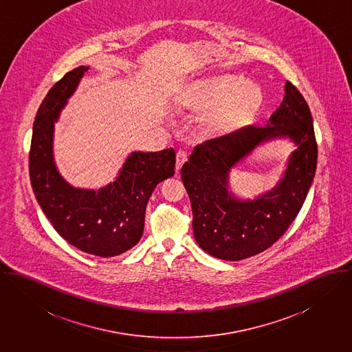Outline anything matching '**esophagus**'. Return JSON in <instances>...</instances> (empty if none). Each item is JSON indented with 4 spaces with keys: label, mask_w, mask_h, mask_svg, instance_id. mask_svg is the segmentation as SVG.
Listing matches in <instances>:
<instances>
[{
    "label": "esophagus",
    "mask_w": 352,
    "mask_h": 352,
    "mask_svg": "<svg viewBox=\"0 0 352 352\" xmlns=\"http://www.w3.org/2000/svg\"><path fill=\"white\" fill-rule=\"evenodd\" d=\"M188 160V154L185 153V151H182V150H179L178 153H177V163H175V170L177 171H179L181 170V167L184 166V163Z\"/></svg>",
    "instance_id": "esophagus-1"
}]
</instances>
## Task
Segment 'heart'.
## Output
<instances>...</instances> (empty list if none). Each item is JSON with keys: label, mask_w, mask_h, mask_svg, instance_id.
<instances>
[{"label": "heart", "mask_w": 352, "mask_h": 352, "mask_svg": "<svg viewBox=\"0 0 352 352\" xmlns=\"http://www.w3.org/2000/svg\"><path fill=\"white\" fill-rule=\"evenodd\" d=\"M265 101L262 87L237 76L195 82L179 96L181 105L206 112L205 124L216 133H231L250 125Z\"/></svg>", "instance_id": "heart-1"}]
</instances>
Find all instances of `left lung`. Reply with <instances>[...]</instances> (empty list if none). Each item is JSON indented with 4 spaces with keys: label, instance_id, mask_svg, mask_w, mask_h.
<instances>
[{
    "label": "left lung",
    "instance_id": "8db88e82",
    "mask_svg": "<svg viewBox=\"0 0 352 352\" xmlns=\"http://www.w3.org/2000/svg\"><path fill=\"white\" fill-rule=\"evenodd\" d=\"M274 138L296 146L281 181L255 200H241L229 188V171L256 146ZM317 143L311 109L289 80L285 97L265 126H245L208 140L193 150L181 177L193 210L198 245L223 261L254 256L286 232L311 189Z\"/></svg>",
    "mask_w": 352,
    "mask_h": 352
}]
</instances>
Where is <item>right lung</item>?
<instances>
[{"label":"right lung","instance_id":"add662e5","mask_svg":"<svg viewBox=\"0 0 352 352\" xmlns=\"http://www.w3.org/2000/svg\"><path fill=\"white\" fill-rule=\"evenodd\" d=\"M87 70L79 66L69 72L43 100L34 122L30 178L41 210L58 234L83 252L111 258L142 239L147 202L157 184L174 175L175 151H133L116 181L107 186H72L54 160V125Z\"/></svg>","mask_w":352,"mask_h":352}]
</instances>
